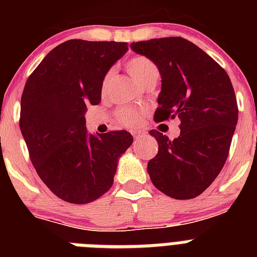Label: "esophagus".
Returning <instances> with one entry per match:
<instances>
[{
	"label": "esophagus",
	"mask_w": 257,
	"mask_h": 257,
	"mask_svg": "<svg viewBox=\"0 0 257 257\" xmlns=\"http://www.w3.org/2000/svg\"><path fill=\"white\" fill-rule=\"evenodd\" d=\"M144 131H134L133 135L135 139H140V138H143V135H144Z\"/></svg>",
	"instance_id": "34e87169"
}]
</instances>
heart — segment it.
<instances>
[{
	"label": "heart",
	"mask_w": 257,
	"mask_h": 257,
	"mask_svg": "<svg viewBox=\"0 0 257 257\" xmlns=\"http://www.w3.org/2000/svg\"><path fill=\"white\" fill-rule=\"evenodd\" d=\"M126 68L128 73L143 86L148 85V83H156L160 78V70L154 64V61L144 55H135L128 59V61L126 63ZM110 77H112V73L108 72L103 78V82H101V92L103 94L108 90ZM115 117L119 121V123L123 124V126L135 127L142 121V112L138 109L123 106V108L117 109Z\"/></svg>",
	"instance_id": "b5f03b06"
}]
</instances>
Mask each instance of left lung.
Returning a JSON list of instances; mask_svg holds the SVG:
<instances>
[{
    "instance_id": "obj_1",
    "label": "left lung",
    "mask_w": 257,
    "mask_h": 257,
    "mask_svg": "<svg viewBox=\"0 0 257 257\" xmlns=\"http://www.w3.org/2000/svg\"><path fill=\"white\" fill-rule=\"evenodd\" d=\"M131 49L154 61L162 78L154 121L180 119L170 140L151 130L158 153L148 162L154 187L175 199L196 198L225 165L238 121L228 73L202 49L183 37L133 42Z\"/></svg>"
}]
</instances>
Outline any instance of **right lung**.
Instances as JSON below:
<instances>
[{
  "label": "right lung",
  "instance_id": "obj_1",
  "mask_svg": "<svg viewBox=\"0 0 257 257\" xmlns=\"http://www.w3.org/2000/svg\"><path fill=\"white\" fill-rule=\"evenodd\" d=\"M128 50L126 42L65 41L27 79L20 103V131L41 180L56 197L83 205L113 185L118 158L133 144L127 131L91 135L87 105L101 100L109 68Z\"/></svg>",
  "mask_w": 257,
  "mask_h": 257
}]
</instances>
